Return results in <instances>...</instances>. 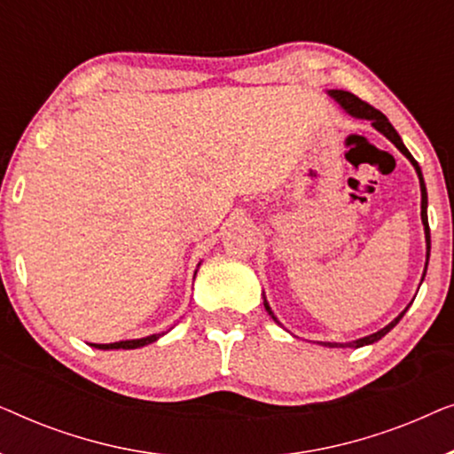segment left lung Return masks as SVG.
<instances>
[{"label": "left lung", "instance_id": "1", "mask_svg": "<svg viewBox=\"0 0 454 454\" xmlns=\"http://www.w3.org/2000/svg\"><path fill=\"white\" fill-rule=\"evenodd\" d=\"M328 95H331L334 101L337 103H340L343 105V109L347 111V114H351L353 117H359V120H370L372 121V126H374L378 132H382L384 136H387V138L393 142V145L399 148V151L405 154V157L411 160V165L415 167V171H418V177H419V185H421V223H424V227H426V244H427V258H430V227H427V194H426V184H424V177H421V169H419V165H418V160H415L413 157H411V153L407 151L405 148V145H403V140H401V136L396 134V129L390 126V121L387 120V115L384 114H380V111L378 109H374L372 107L370 103H365V101H362V98L359 97H356L353 95V92H347V90H328ZM426 269H427V262H426ZM426 275V272H424ZM421 281H424V278H421ZM264 308H266V312H269L272 318H275V314H272V309H270V306L269 303H266V300H264ZM405 312H407V308H405ZM405 312H401L399 316H396V318L390 322L388 326H384L382 331H378V333H374V334H370V337H364V339H359V340H353V343H322L325 347H364V345H370V343H376V340H380L384 334H387L390 328H393L396 322H399L401 318H403V314ZM277 320V318H275Z\"/></svg>", "mask_w": 454, "mask_h": 454}]
</instances>
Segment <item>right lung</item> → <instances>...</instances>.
Here are the masks:
<instances>
[{
	"label": "right lung",
	"instance_id": "1",
	"mask_svg": "<svg viewBox=\"0 0 454 454\" xmlns=\"http://www.w3.org/2000/svg\"><path fill=\"white\" fill-rule=\"evenodd\" d=\"M163 334V333H160ZM160 334H151V337H145V339H134V340H120V343H107V345H92L97 347V349H138V347H145L148 343H154Z\"/></svg>",
	"mask_w": 454,
	"mask_h": 454
}]
</instances>
